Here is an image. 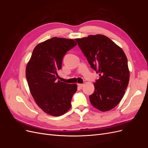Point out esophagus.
Returning a JSON list of instances; mask_svg holds the SVG:
<instances>
[{
    "mask_svg": "<svg viewBox=\"0 0 148 148\" xmlns=\"http://www.w3.org/2000/svg\"><path fill=\"white\" fill-rule=\"evenodd\" d=\"M78 86L80 88H82L84 86V84H78Z\"/></svg>",
    "mask_w": 148,
    "mask_h": 148,
    "instance_id": "34e87169",
    "label": "esophagus"
}]
</instances>
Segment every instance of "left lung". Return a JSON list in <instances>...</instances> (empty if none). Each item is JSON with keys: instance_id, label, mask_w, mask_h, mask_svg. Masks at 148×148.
Listing matches in <instances>:
<instances>
[{"instance_id": "1", "label": "left lung", "mask_w": 148, "mask_h": 148, "mask_svg": "<svg viewBox=\"0 0 148 148\" xmlns=\"http://www.w3.org/2000/svg\"><path fill=\"white\" fill-rule=\"evenodd\" d=\"M79 48L99 78L94 83L95 91L89 96L91 104L102 112L110 110L122 100L127 89L130 71L122 49L104 35L77 38Z\"/></svg>"}]
</instances>
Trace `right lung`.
I'll return each mask as SVG.
<instances>
[{"label": "right lung", "instance_id": "1", "mask_svg": "<svg viewBox=\"0 0 148 148\" xmlns=\"http://www.w3.org/2000/svg\"><path fill=\"white\" fill-rule=\"evenodd\" d=\"M77 45L73 39L53 37L38 44L26 67L30 92L44 112L54 117L64 114L71 107L77 84L57 81L66 52Z\"/></svg>", "mask_w": 148, "mask_h": 148}]
</instances>
